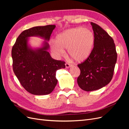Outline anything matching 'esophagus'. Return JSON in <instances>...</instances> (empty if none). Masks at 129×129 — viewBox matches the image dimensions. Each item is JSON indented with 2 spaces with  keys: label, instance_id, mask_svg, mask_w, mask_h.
Listing matches in <instances>:
<instances>
[{
  "label": "esophagus",
  "instance_id": "1",
  "mask_svg": "<svg viewBox=\"0 0 129 129\" xmlns=\"http://www.w3.org/2000/svg\"><path fill=\"white\" fill-rule=\"evenodd\" d=\"M65 66H66V68H69L70 67H71L72 64L69 63H68V62H66V63H65Z\"/></svg>",
  "mask_w": 129,
  "mask_h": 129
}]
</instances>
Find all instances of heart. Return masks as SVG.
<instances>
[{"label": "heart", "instance_id": "1", "mask_svg": "<svg viewBox=\"0 0 129 129\" xmlns=\"http://www.w3.org/2000/svg\"><path fill=\"white\" fill-rule=\"evenodd\" d=\"M95 37L89 28L77 27L66 30L58 34L55 43L51 46L52 52L57 56L63 55L68 49L69 55L77 62L85 60L90 55L93 47Z\"/></svg>", "mask_w": 129, "mask_h": 129}]
</instances>
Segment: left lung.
Here are the masks:
<instances>
[{"label": "left lung", "mask_w": 129, "mask_h": 129, "mask_svg": "<svg viewBox=\"0 0 129 129\" xmlns=\"http://www.w3.org/2000/svg\"><path fill=\"white\" fill-rule=\"evenodd\" d=\"M95 42L90 56L77 64L81 73L77 77L79 86L91 91L103 88L112 80L117 58L113 39L97 24L91 22Z\"/></svg>", "instance_id": "1"}]
</instances>
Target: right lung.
Masks as SVG:
<instances>
[{"instance_id":"add662e5","label":"right lung","mask_w":129,"mask_h":129,"mask_svg":"<svg viewBox=\"0 0 129 129\" xmlns=\"http://www.w3.org/2000/svg\"><path fill=\"white\" fill-rule=\"evenodd\" d=\"M55 25L34 27L19 35L12 49L13 70L20 84L33 95L51 93L57 83L56 73L66 67L64 61L53 59L47 51L48 42L43 47L33 50L28 47L29 37L39 36L48 41Z\"/></svg>"}]
</instances>
